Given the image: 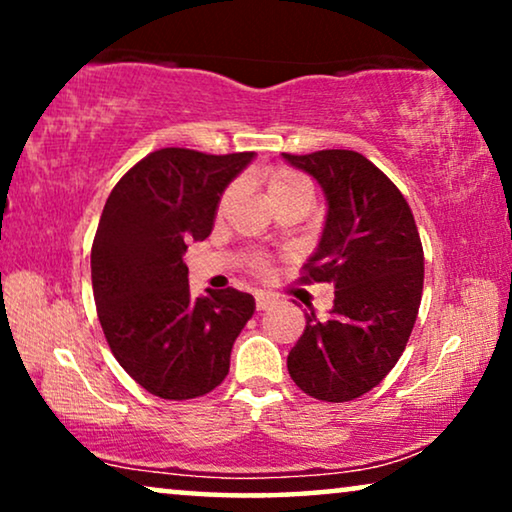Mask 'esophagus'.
I'll return each mask as SVG.
<instances>
[{"label":"esophagus","mask_w":512,"mask_h":512,"mask_svg":"<svg viewBox=\"0 0 512 512\" xmlns=\"http://www.w3.org/2000/svg\"><path fill=\"white\" fill-rule=\"evenodd\" d=\"M272 303H275V296H270V293H263V291L256 293V307H258V310H268Z\"/></svg>","instance_id":"esophagus-1"}]
</instances>
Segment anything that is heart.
I'll use <instances>...</instances> for the list:
<instances>
[{"label": "heart", "mask_w": 512, "mask_h": 512, "mask_svg": "<svg viewBox=\"0 0 512 512\" xmlns=\"http://www.w3.org/2000/svg\"><path fill=\"white\" fill-rule=\"evenodd\" d=\"M265 195H268V202H282L289 198H310L312 200V181L305 177L303 172L291 170V167H275L265 179ZM230 198V191L223 195L221 207L226 205ZM251 268L256 272L263 270L261 261H251Z\"/></svg>", "instance_id": "b5f03b06"}]
</instances>
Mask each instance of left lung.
Instances as JSON below:
<instances>
[{
    "mask_svg": "<svg viewBox=\"0 0 512 512\" xmlns=\"http://www.w3.org/2000/svg\"><path fill=\"white\" fill-rule=\"evenodd\" d=\"M282 156L310 174L328 202L321 240L300 279L335 286L328 319L305 314L286 366L307 396L354 401L396 366L415 326L424 286L415 216L394 181L361 153Z\"/></svg>",
    "mask_w": 512,
    "mask_h": 512,
    "instance_id": "obj_1",
    "label": "left lung"
}]
</instances>
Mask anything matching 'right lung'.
Masks as SVG:
<instances>
[{
  "label": "right lung",
  "mask_w": 512,
  "mask_h": 512,
  "mask_svg": "<svg viewBox=\"0 0 512 512\" xmlns=\"http://www.w3.org/2000/svg\"><path fill=\"white\" fill-rule=\"evenodd\" d=\"M254 153L160 149L123 174L97 226L90 272L111 354L158 398L205 396L226 380L233 342L256 310L237 289L193 298L184 251L214 228L226 186Z\"/></svg>",
  "instance_id": "1"
}]
</instances>
